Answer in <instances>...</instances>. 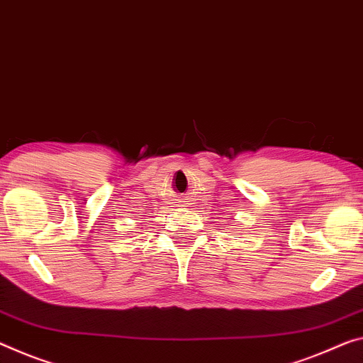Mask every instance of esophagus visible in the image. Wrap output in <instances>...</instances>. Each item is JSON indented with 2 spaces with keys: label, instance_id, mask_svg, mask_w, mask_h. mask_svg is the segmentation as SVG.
Here are the masks:
<instances>
[{
  "label": "esophagus",
  "instance_id": "obj_1",
  "mask_svg": "<svg viewBox=\"0 0 363 363\" xmlns=\"http://www.w3.org/2000/svg\"><path fill=\"white\" fill-rule=\"evenodd\" d=\"M187 202H189V197H187V194L184 195V194H181V195H177V197L174 199V206H187Z\"/></svg>",
  "mask_w": 363,
  "mask_h": 363
}]
</instances>
